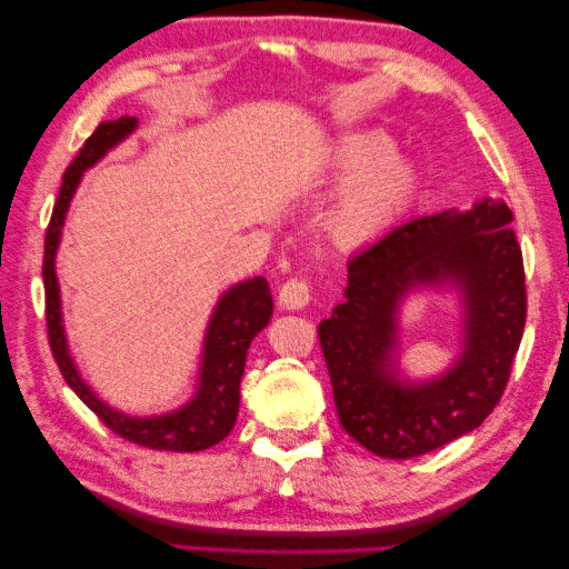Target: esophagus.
Instances as JSON below:
<instances>
[{"mask_svg": "<svg viewBox=\"0 0 569 569\" xmlns=\"http://www.w3.org/2000/svg\"><path fill=\"white\" fill-rule=\"evenodd\" d=\"M310 287H307L305 279L300 277H290L287 282L279 287V305L284 307V310H302V307L310 302Z\"/></svg>", "mask_w": 569, "mask_h": 569, "instance_id": "1", "label": "esophagus"}]
</instances>
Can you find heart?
Wrapping results in <instances>:
<instances>
[{
	"instance_id": "heart-1",
	"label": "heart",
	"mask_w": 569,
	"mask_h": 569,
	"mask_svg": "<svg viewBox=\"0 0 569 569\" xmlns=\"http://www.w3.org/2000/svg\"><path fill=\"white\" fill-rule=\"evenodd\" d=\"M380 133L342 138L332 153V171L346 183L328 213L330 237L338 244H366L393 227L416 191V169L403 156H390Z\"/></svg>"
}]
</instances>
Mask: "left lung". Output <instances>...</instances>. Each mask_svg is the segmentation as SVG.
<instances>
[{
  "label": "left lung",
  "mask_w": 569,
  "mask_h": 569,
  "mask_svg": "<svg viewBox=\"0 0 569 569\" xmlns=\"http://www.w3.org/2000/svg\"><path fill=\"white\" fill-rule=\"evenodd\" d=\"M505 203L398 223L348 262L346 302L318 335L340 423L383 459H413L481 426L499 406L527 322L521 247ZM453 278L468 292V346L441 381L389 372L395 305L408 286Z\"/></svg>",
  "instance_id": "1"
}]
</instances>
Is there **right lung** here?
Returning <instances> with one entry per match:
<instances>
[{"mask_svg": "<svg viewBox=\"0 0 569 569\" xmlns=\"http://www.w3.org/2000/svg\"><path fill=\"white\" fill-rule=\"evenodd\" d=\"M136 128V118H120L100 123L92 136L72 158V163L62 173V186L54 201L52 217L44 234V320H48V340L52 358L58 362L64 383H68L78 398L96 413L102 423L120 439L146 446L156 451H203L209 446L223 441L237 423L239 413V383L244 376V362L249 342L254 335L267 328L272 318V292L264 277H254L249 282L237 284L221 297L213 312V320L207 332L203 346V368H201V390L189 406L171 416L161 418H130L108 408L102 400L92 396V390L82 383L78 370L68 356L64 335L60 325V290L54 277V251H58L64 211L70 207L82 171L98 161V158L113 148L118 141Z\"/></svg>", "mask_w": 569, "mask_h": 569, "instance_id": "right-lung-1", "label": "right lung"}]
</instances>
